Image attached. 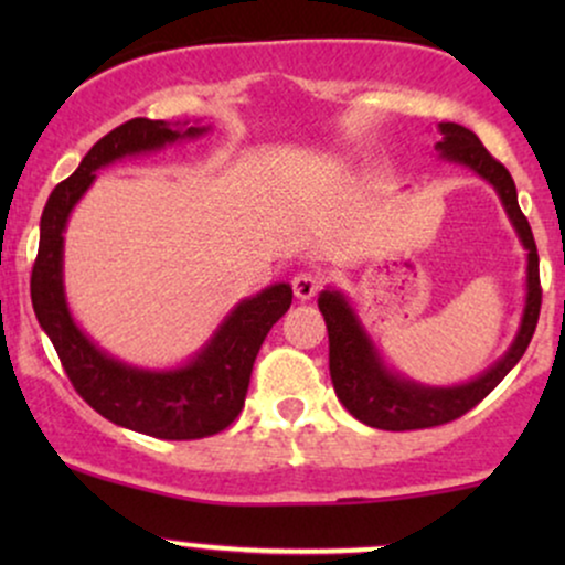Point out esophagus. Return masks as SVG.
<instances>
[{
	"label": "esophagus",
	"mask_w": 565,
	"mask_h": 565,
	"mask_svg": "<svg viewBox=\"0 0 565 565\" xmlns=\"http://www.w3.org/2000/svg\"><path fill=\"white\" fill-rule=\"evenodd\" d=\"M291 289H295L297 300H302V302L313 300L321 289V278L313 274H297L295 278H291Z\"/></svg>",
	"instance_id": "34e87169"
}]
</instances>
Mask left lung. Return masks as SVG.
I'll use <instances>...</instances> for the list:
<instances>
[{"mask_svg":"<svg viewBox=\"0 0 565 565\" xmlns=\"http://www.w3.org/2000/svg\"><path fill=\"white\" fill-rule=\"evenodd\" d=\"M438 132L440 140L436 142V151L440 159L449 164L468 167L470 172H476L494 188L502 201L518 242L526 249V300H523L518 332L494 364L468 382L425 385V382L408 380L406 374L387 364L345 291L334 287L323 289L319 295V308L329 332V374H332L334 393L355 419L369 427H380V430H419V427H436L462 417L478 401L494 391L504 374L521 361L531 337H534L536 321H540V255H536L529 220L518 206V191L510 172L486 151L478 135L462 125L440 121Z\"/></svg>","mask_w":565,"mask_h":565,"instance_id":"1","label":"left lung"}]
</instances>
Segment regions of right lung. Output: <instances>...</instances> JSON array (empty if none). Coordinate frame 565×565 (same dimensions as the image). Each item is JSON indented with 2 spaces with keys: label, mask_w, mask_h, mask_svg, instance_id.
<instances>
[{
  "label": "right lung",
  "mask_w": 565,
  "mask_h": 565,
  "mask_svg": "<svg viewBox=\"0 0 565 565\" xmlns=\"http://www.w3.org/2000/svg\"><path fill=\"white\" fill-rule=\"evenodd\" d=\"M201 121L129 119L100 138L76 172L55 185L39 223V255L31 274V302L39 327L57 350L76 393L114 425L164 440H191L225 430L242 412L252 366L270 327L291 305V287L278 281L244 297L217 323L210 340L178 366H135L106 353L76 323L63 284V246L68 217L97 170L127 157L164 151L183 140L204 138Z\"/></svg>",
  "instance_id": "add662e5"
}]
</instances>
